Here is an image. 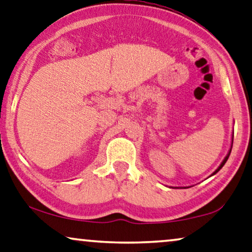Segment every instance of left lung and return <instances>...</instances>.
Segmentation results:
<instances>
[{
	"label": "left lung",
	"mask_w": 252,
	"mask_h": 252,
	"mask_svg": "<svg viewBox=\"0 0 252 252\" xmlns=\"http://www.w3.org/2000/svg\"><path fill=\"white\" fill-rule=\"evenodd\" d=\"M232 146H233V140H232ZM231 149H232V147H231ZM231 149H230V152H228V154H227V156H226V157H225V158H224V160H223V162H222V164H220V167H219V168H217V170H216L215 172H214V173H213V174H216V173H217V172H219V171L220 170V168H222V167L224 166V164H225V163H226V160H227V158H228V156H230V154H231Z\"/></svg>",
	"instance_id": "left-lung-1"
}]
</instances>
